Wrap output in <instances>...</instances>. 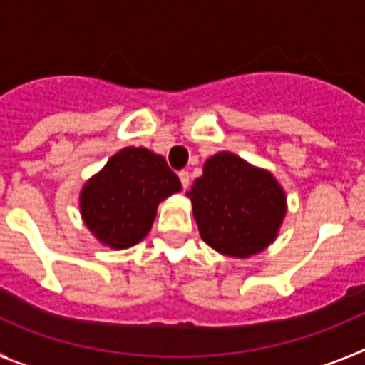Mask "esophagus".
<instances>
[{
    "label": "esophagus",
    "instance_id": "1",
    "mask_svg": "<svg viewBox=\"0 0 365 365\" xmlns=\"http://www.w3.org/2000/svg\"><path fill=\"white\" fill-rule=\"evenodd\" d=\"M179 179H180V182H182V188H188V186H190V173L186 172V170L179 172Z\"/></svg>",
    "mask_w": 365,
    "mask_h": 365
}]
</instances>
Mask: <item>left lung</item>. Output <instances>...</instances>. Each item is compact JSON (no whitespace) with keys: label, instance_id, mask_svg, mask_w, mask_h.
I'll list each match as a JSON object with an SVG mask.
<instances>
[{"label":"left lung","instance_id":"obj_1","mask_svg":"<svg viewBox=\"0 0 365 365\" xmlns=\"http://www.w3.org/2000/svg\"><path fill=\"white\" fill-rule=\"evenodd\" d=\"M186 195L202 241L240 259L274 243L287 214V195L278 179L230 151L206 160Z\"/></svg>","mask_w":365,"mask_h":365}]
</instances>
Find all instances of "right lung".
I'll use <instances>...</instances> for the list:
<instances>
[{
    "label": "right lung",
    "instance_id": "obj_1",
    "mask_svg": "<svg viewBox=\"0 0 365 365\" xmlns=\"http://www.w3.org/2000/svg\"><path fill=\"white\" fill-rule=\"evenodd\" d=\"M180 190L179 177L163 155L130 146L87 179L80 192V214L96 241L124 250L146 237L159 202Z\"/></svg>",
    "mask_w": 365,
    "mask_h": 365
}]
</instances>
